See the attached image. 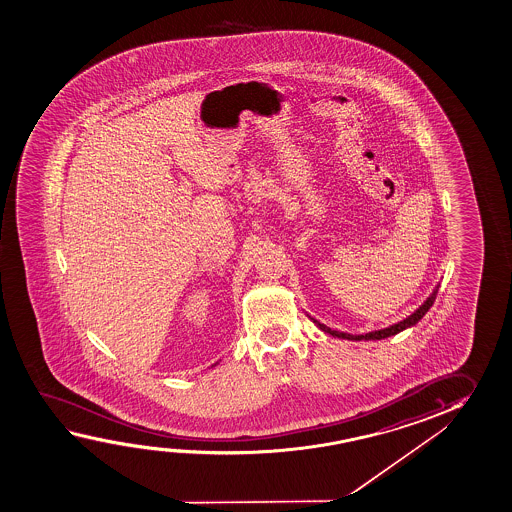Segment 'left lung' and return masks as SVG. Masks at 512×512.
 <instances>
[{"instance_id": "1", "label": "left lung", "mask_w": 512, "mask_h": 512, "mask_svg": "<svg viewBox=\"0 0 512 512\" xmlns=\"http://www.w3.org/2000/svg\"><path fill=\"white\" fill-rule=\"evenodd\" d=\"M438 286L434 288V292L430 293L429 299L423 302L420 308L416 309L414 313H411L409 317L404 318L402 322H397V324L390 325V327H386V329H379V331H372V333L366 334H349V333H340V331H333V329H329L327 325L320 324L318 320L315 318H311L317 327H320L324 333H329L334 338H341V340H352V341H361V340H382V338H388V336H395V334L400 333V331H404L407 327H413V325L418 324L420 320H422L423 315L429 311L430 306L434 304L436 301V295H438Z\"/></svg>"}]
</instances>
